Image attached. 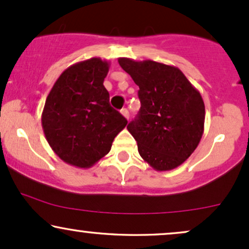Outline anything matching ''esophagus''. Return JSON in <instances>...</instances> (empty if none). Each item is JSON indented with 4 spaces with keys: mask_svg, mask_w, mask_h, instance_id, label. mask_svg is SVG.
<instances>
[{
    "mask_svg": "<svg viewBox=\"0 0 249 249\" xmlns=\"http://www.w3.org/2000/svg\"><path fill=\"white\" fill-rule=\"evenodd\" d=\"M121 113L125 117V118L128 119V111H127V108H122Z\"/></svg>",
    "mask_w": 249,
    "mask_h": 249,
    "instance_id": "esophagus-1",
    "label": "esophagus"
}]
</instances>
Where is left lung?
I'll list each match as a JSON object with an SVG mask.
<instances>
[{"label":"left lung","mask_w":249,"mask_h":249,"mask_svg":"<svg viewBox=\"0 0 249 249\" xmlns=\"http://www.w3.org/2000/svg\"><path fill=\"white\" fill-rule=\"evenodd\" d=\"M118 62L139 87L141 110L127 125L139 154L157 171L178 167L194 152L204 133L201 95L172 65L125 57Z\"/></svg>","instance_id":"obj_1"}]
</instances>
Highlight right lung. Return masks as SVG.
<instances>
[{
	"label": "right lung",
	"mask_w": 249,
	"mask_h": 249,
	"mask_svg": "<svg viewBox=\"0 0 249 249\" xmlns=\"http://www.w3.org/2000/svg\"><path fill=\"white\" fill-rule=\"evenodd\" d=\"M110 63L98 57L78 62L58 77L45 101L42 127L63 161L89 168L110 152L127 121L111 107L103 83Z\"/></svg>",
	"instance_id": "obj_1"
}]
</instances>
